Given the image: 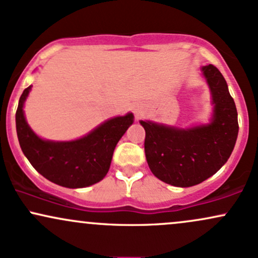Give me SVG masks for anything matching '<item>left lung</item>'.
<instances>
[{
	"label": "left lung",
	"mask_w": 258,
	"mask_h": 258,
	"mask_svg": "<svg viewBox=\"0 0 258 258\" xmlns=\"http://www.w3.org/2000/svg\"><path fill=\"white\" fill-rule=\"evenodd\" d=\"M202 71L213 97L211 123L179 130L141 121L149 169L159 180L177 187L198 185L216 174L230 157L239 132L236 106L224 77L213 64Z\"/></svg>",
	"instance_id": "8db88e82"
}]
</instances>
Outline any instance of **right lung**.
I'll return each instance as SVG.
<instances>
[{
  "label": "right lung",
  "mask_w": 258,
  "mask_h": 258,
  "mask_svg": "<svg viewBox=\"0 0 258 258\" xmlns=\"http://www.w3.org/2000/svg\"><path fill=\"white\" fill-rule=\"evenodd\" d=\"M30 88H25L19 99L16 127L22 151L35 170L51 182L69 188L87 187L103 180L116 144L134 122V115L111 118L72 142L44 141L30 130L24 117L23 104Z\"/></svg>",
  "instance_id": "1"
}]
</instances>
